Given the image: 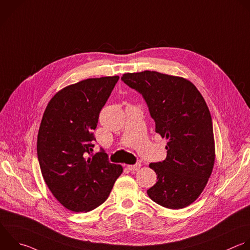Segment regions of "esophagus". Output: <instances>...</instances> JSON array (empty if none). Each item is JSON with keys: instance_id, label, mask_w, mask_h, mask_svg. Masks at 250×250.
I'll use <instances>...</instances> for the list:
<instances>
[{"instance_id": "obj_1", "label": "esophagus", "mask_w": 250, "mask_h": 250, "mask_svg": "<svg viewBox=\"0 0 250 250\" xmlns=\"http://www.w3.org/2000/svg\"><path fill=\"white\" fill-rule=\"evenodd\" d=\"M140 167H141V164H140V163H137V164H135V165H128V166H127V169H128L129 171H137Z\"/></svg>"}]
</instances>
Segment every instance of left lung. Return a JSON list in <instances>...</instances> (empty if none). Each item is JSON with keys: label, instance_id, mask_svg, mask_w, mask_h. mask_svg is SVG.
Returning <instances> with one entry per match:
<instances>
[{"label": "left lung", "instance_id": "left-lung-1", "mask_svg": "<svg viewBox=\"0 0 250 250\" xmlns=\"http://www.w3.org/2000/svg\"><path fill=\"white\" fill-rule=\"evenodd\" d=\"M122 80L145 99L155 131L168 140L167 157L149 167L157 175L147 190L157 204L183 209L205 188L215 163V140L208 106L188 79L145 70L123 74Z\"/></svg>", "mask_w": 250, "mask_h": 250}]
</instances>
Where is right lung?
Listing matches in <instances>:
<instances>
[{
  "label": "right lung",
  "instance_id": "obj_1",
  "mask_svg": "<svg viewBox=\"0 0 250 250\" xmlns=\"http://www.w3.org/2000/svg\"><path fill=\"white\" fill-rule=\"evenodd\" d=\"M120 76L87 78L70 84L48 103L37 136L43 179L55 198L72 212H89L109 197L121 165L102 150L90 154L99 114Z\"/></svg>",
  "mask_w": 250,
  "mask_h": 250
}]
</instances>
